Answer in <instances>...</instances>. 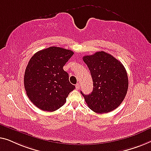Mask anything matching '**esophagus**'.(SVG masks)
Here are the masks:
<instances>
[{
	"label": "esophagus",
	"mask_w": 151,
	"mask_h": 151,
	"mask_svg": "<svg viewBox=\"0 0 151 151\" xmlns=\"http://www.w3.org/2000/svg\"><path fill=\"white\" fill-rule=\"evenodd\" d=\"M76 90H79V88H80V84H78V83H77V84H76Z\"/></svg>",
	"instance_id": "esophagus-1"
}]
</instances>
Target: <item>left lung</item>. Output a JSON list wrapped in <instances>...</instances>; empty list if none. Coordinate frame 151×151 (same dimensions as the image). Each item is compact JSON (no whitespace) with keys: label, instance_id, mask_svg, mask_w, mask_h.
Returning a JSON list of instances; mask_svg holds the SVG:
<instances>
[{"label":"left lung","instance_id":"1","mask_svg":"<svg viewBox=\"0 0 151 151\" xmlns=\"http://www.w3.org/2000/svg\"><path fill=\"white\" fill-rule=\"evenodd\" d=\"M90 70L93 90L86 95V103L96 113H108L116 109L124 101L128 90V76L122 63L111 55L96 52L83 57Z\"/></svg>","mask_w":151,"mask_h":151}]
</instances>
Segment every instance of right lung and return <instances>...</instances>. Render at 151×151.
I'll return each instance as SVG.
<instances>
[{
    "instance_id": "right-lung-1",
    "label": "right lung",
    "mask_w": 151,
    "mask_h": 151,
    "mask_svg": "<svg viewBox=\"0 0 151 151\" xmlns=\"http://www.w3.org/2000/svg\"><path fill=\"white\" fill-rule=\"evenodd\" d=\"M74 52L51 46L33 55L25 70L24 84L27 96L39 109L54 111L66 102L75 86L63 67Z\"/></svg>"
}]
</instances>
